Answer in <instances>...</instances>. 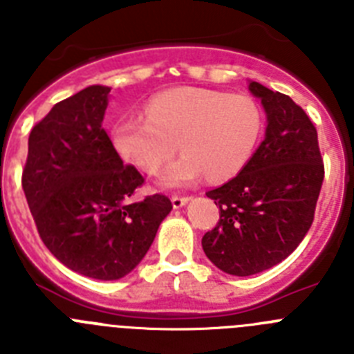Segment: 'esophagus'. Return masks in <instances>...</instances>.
Masks as SVG:
<instances>
[{"mask_svg": "<svg viewBox=\"0 0 354 354\" xmlns=\"http://www.w3.org/2000/svg\"><path fill=\"white\" fill-rule=\"evenodd\" d=\"M187 200H189V196L174 195V196H171V205H174L175 209H179V207H183L184 204H187Z\"/></svg>", "mask_w": 354, "mask_h": 354, "instance_id": "34e87169", "label": "esophagus"}]
</instances>
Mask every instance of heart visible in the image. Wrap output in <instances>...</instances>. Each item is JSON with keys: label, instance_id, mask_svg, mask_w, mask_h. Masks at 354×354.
<instances>
[{"label": "heart", "instance_id": "heart-1", "mask_svg": "<svg viewBox=\"0 0 354 354\" xmlns=\"http://www.w3.org/2000/svg\"><path fill=\"white\" fill-rule=\"evenodd\" d=\"M147 118L126 117L111 127V145L122 159L147 175H156L183 158L162 175L167 187H183L207 174L230 179L246 167L255 152L264 115L245 93L205 88H175L147 102Z\"/></svg>", "mask_w": 354, "mask_h": 354}]
</instances>
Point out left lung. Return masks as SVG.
Segmentation results:
<instances>
[{
	"instance_id": "obj_1",
	"label": "left lung",
	"mask_w": 354,
	"mask_h": 354,
	"mask_svg": "<svg viewBox=\"0 0 354 354\" xmlns=\"http://www.w3.org/2000/svg\"><path fill=\"white\" fill-rule=\"evenodd\" d=\"M248 88L264 106L266 138L232 180L205 193L220 221L202 237L209 261L234 277L270 270L298 248L324 179L317 131L301 106L257 81Z\"/></svg>"
}]
</instances>
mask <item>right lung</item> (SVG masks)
Instances as JSON below:
<instances>
[{"label": "right lung", "mask_w": 354, "mask_h": 354, "mask_svg": "<svg viewBox=\"0 0 354 354\" xmlns=\"http://www.w3.org/2000/svg\"><path fill=\"white\" fill-rule=\"evenodd\" d=\"M108 86L53 106L28 140L23 189L40 239L68 270L118 280L140 264L171 211L165 195L131 202L145 183L102 127Z\"/></svg>", "instance_id": "obj_1"}]
</instances>
